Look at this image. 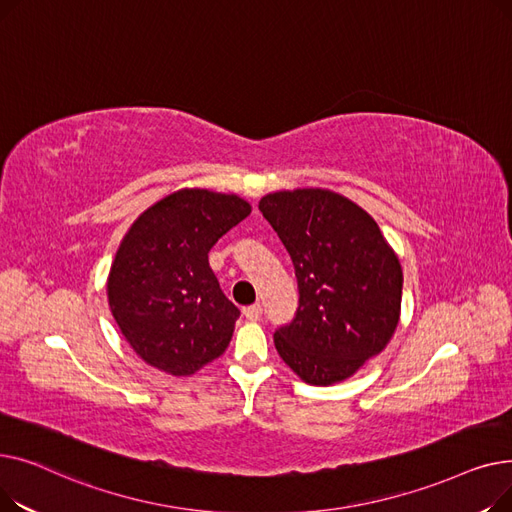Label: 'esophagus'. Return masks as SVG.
Listing matches in <instances>:
<instances>
[{"label":"esophagus","mask_w":512,"mask_h":512,"mask_svg":"<svg viewBox=\"0 0 512 512\" xmlns=\"http://www.w3.org/2000/svg\"><path fill=\"white\" fill-rule=\"evenodd\" d=\"M242 315H245L249 321H259L261 319V305H249L242 309Z\"/></svg>","instance_id":"esophagus-1"}]
</instances>
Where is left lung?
<instances>
[{"label": "left lung", "mask_w": 512, "mask_h": 512, "mask_svg": "<svg viewBox=\"0 0 512 512\" xmlns=\"http://www.w3.org/2000/svg\"><path fill=\"white\" fill-rule=\"evenodd\" d=\"M259 211L284 242L299 282V309L276 330V351L311 386L344 382L394 336L398 255L363 207L328 188L270 193Z\"/></svg>", "instance_id": "obj_1"}]
</instances>
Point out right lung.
<instances>
[{"label": "right lung", "mask_w": 512, "mask_h": 512, "mask_svg": "<svg viewBox=\"0 0 512 512\" xmlns=\"http://www.w3.org/2000/svg\"><path fill=\"white\" fill-rule=\"evenodd\" d=\"M249 213L238 195L180 188L128 228L107 276V301L147 365L180 378L226 351L240 311L222 292L207 253Z\"/></svg>", "instance_id": "right-lung-1"}]
</instances>
